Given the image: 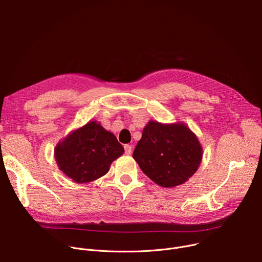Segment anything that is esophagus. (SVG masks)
I'll return each instance as SVG.
<instances>
[{
    "label": "esophagus",
    "instance_id": "esophagus-1",
    "mask_svg": "<svg viewBox=\"0 0 262 262\" xmlns=\"http://www.w3.org/2000/svg\"><path fill=\"white\" fill-rule=\"evenodd\" d=\"M124 148H125V153H126V155H130V154L132 153V147L130 146V144H125Z\"/></svg>",
    "mask_w": 262,
    "mask_h": 262
}]
</instances>
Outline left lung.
Returning a JSON list of instances; mask_svg holds the SVG:
<instances>
[{
    "label": "left lung",
    "instance_id": "1",
    "mask_svg": "<svg viewBox=\"0 0 262 262\" xmlns=\"http://www.w3.org/2000/svg\"><path fill=\"white\" fill-rule=\"evenodd\" d=\"M203 149L196 135L181 122L149 121L133 152L140 169L162 187L186 182L198 170Z\"/></svg>",
    "mask_w": 262,
    "mask_h": 262
}]
</instances>
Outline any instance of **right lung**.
Returning <instances> with one entry per match:
<instances>
[{
    "label": "right lung",
    "mask_w": 262,
    "mask_h": 262,
    "mask_svg": "<svg viewBox=\"0 0 262 262\" xmlns=\"http://www.w3.org/2000/svg\"><path fill=\"white\" fill-rule=\"evenodd\" d=\"M124 152L113 133L92 121L58 142L54 156L64 175L76 183H89L106 175L111 163Z\"/></svg>",
    "instance_id": "right-lung-1"
}]
</instances>
